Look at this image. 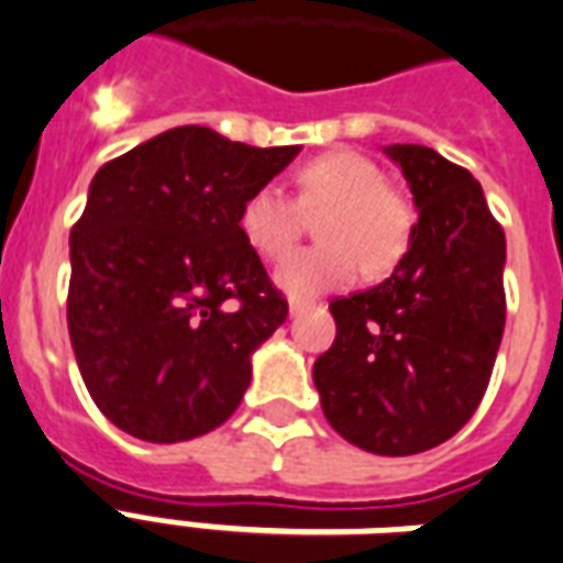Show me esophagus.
Instances as JSON below:
<instances>
[{
	"label": "esophagus",
	"mask_w": 563,
	"mask_h": 563,
	"mask_svg": "<svg viewBox=\"0 0 563 563\" xmlns=\"http://www.w3.org/2000/svg\"><path fill=\"white\" fill-rule=\"evenodd\" d=\"M310 307H313V301H301V298H292V301H289V313L301 316V313H307Z\"/></svg>",
	"instance_id": "34e87169"
}]
</instances>
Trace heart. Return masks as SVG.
<instances>
[{"label": "heart", "instance_id": "obj_1", "mask_svg": "<svg viewBox=\"0 0 563 563\" xmlns=\"http://www.w3.org/2000/svg\"><path fill=\"white\" fill-rule=\"evenodd\" d=\"M301 194L292 197L277 181L260 185L241 206L239 227L250 247L265 260H280L301 239L310 214L319 223L322 247L298 250L280 262L274 280L292 298L343 289L366 268L385 274L397 265L411 239V208L369 157L328 152L298 173Z\"/></svg>", "mask_w": 563, "mask_h": 563}]
</instances>
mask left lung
I'll use <instances>...</instances> for the list:
<instances>
[{
	"instance_id": "obj_1",
	"label": "left lung",
	"mask_w": 563,
	"mask_h": 563,
	"mask_svg": "<svg viewBox=\"0 0 563 563\" xmlns=\"http://www.w3.org/2000/svg\"><path fill=\"white\" fill-rule=\"evenodd\" d=\"M418 223L394 274L331 301L334 345L313 364L328 423L378 456L448 441L481 406L504 334V244L483 187L427 145H385Z\"/></svg>"
}]
</instances>
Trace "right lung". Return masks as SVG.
Here are the masks:
<instances>
[{
  "mask_svg": "<svg viewBox=\"0 0 563 563\" xmlns=\"http://www.w3.org/2000/svg\"><path fill=\"white\" fill-rule=\"evenodd\" d=\"M298 152L185 124L91 178L70 229V345L95 406L133 439H197L239 409L250 357L289 316L239 214Z\"/></svg>",
  "mask_w": 563,
  "mask_h": 563,
  "instance_id": "right-lung-1",
  "label": "right lung"
}]
</instances>
